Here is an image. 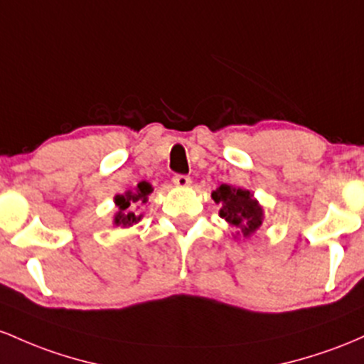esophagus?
Instances as JSON below:
<instances>
[{"label": "esophagus", "mask_w": 364, "mask_h": 364, "mask_svg": "<svg viewBox=\"0 0 364 364\" xmlns=\"http://www.w3.org/2000/svg\"><path fill=\"white\" fill-rule=\"evenodd\" d=\"M171 181H173V183H175V186H177V187H187V186H191V177H189V175L175 173Z\"/></svg>", "instance_id": "esophagus-1"}]
</instances>
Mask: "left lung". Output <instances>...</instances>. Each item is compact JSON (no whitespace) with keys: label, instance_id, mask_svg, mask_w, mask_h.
I'll return each instance as SVG.
<instances>
[{"label":"left lung","instance_id":"left-lung-1","mask_svg":"<svg viewBox=\"0 0 364 364\" xmlns=\"http://www.w3.org/2000/svg\"><path fill=\"white\" fill-rule=\"evenodd\" d=\"M211 198L215 203L222 204L220 216L225 218L230 225L242 230L244 237L251 235L261 225L263 210L249 191L235 189V187L222 183L218 189L213 191Z\"/></svg>","mask_w":364,"mask_h":364}]
</instances>
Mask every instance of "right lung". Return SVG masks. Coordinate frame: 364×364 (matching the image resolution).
Wrapping results in <instances>:
<instances>
[{
  "mask_svg": "<svg viewBox=\"0 0 364 364\" xmlns=\"http://www.w3.org/2000/svg\"><path fill=\"white\" fill-rule=\"evenodd\" d=\"M151 186L148 182H141L137 183V189L129 191L125 194H118L115 198V203L118 206V213L115 215V225H122V227H130L134 223H137L141 220L142 215H136L132 211L134 204H141L148 201V194L151 193Z\"/></svg>",
  "mask_w": 364,
  "mask_h": 364,
  "instance_id": "1",
  "label": "right lung"
}]
</instances>
